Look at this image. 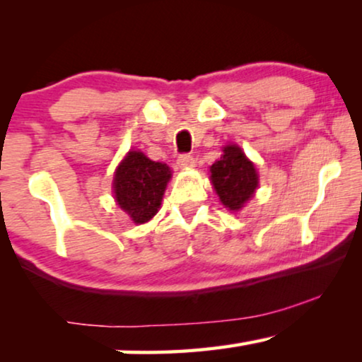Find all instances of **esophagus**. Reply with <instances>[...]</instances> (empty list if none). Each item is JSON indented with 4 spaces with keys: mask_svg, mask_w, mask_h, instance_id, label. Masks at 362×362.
<instances>
[{
    "mask_svg": "<svg viewBox=\"0 0 362 362\" xmlns=\"http://www.w3.org/2000/svg\"><path fill=\"white\" fill-rule=\"evenodd\" d=\"M194 158L191 155H180L176 160V165L177 168H181V170H189V168L194 166Z\"/></svg>",
    "mask_w": 362,
    "mask_h": 362,
    "instance_id": "34e87169",
    "label": "esophagus"
}]
</instances>
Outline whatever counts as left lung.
<instances>
[{
    "mask_svg": "<svg viewBox=\"0 0 362 362\" xmlns=\"http://www.w3.org/2000/svg\"><path fill=\"white\" fill-rule=\"evenodd\" d=\"M211 182L222 204L235 212L254 196L259 175L240 146L226 145L219 160L211 166Z\"/></svg>",
    "mask_w": 362,
    "mask_h": 362,
    "instance_id": "8db88e82",
    "label": "left lung"
}]
</instances>
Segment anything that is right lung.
Instances as JSON below:
<instances>
[{"label":"right lung","instance_id":"obj_1","mask_svg":"<svg viewBox=\"0 0 362 362\" xmlns=\"http://www.w3.org/2000/svg\"><path fill=\"white\" fill-rule=\"evenodd\" d=\"M170 180L171 170L165 163L151 161L141 151H128L113 176L117 204L135 224H145L156 216Z\"/></svg>","mask_w":362,"mask_h":362}]
</instances>
